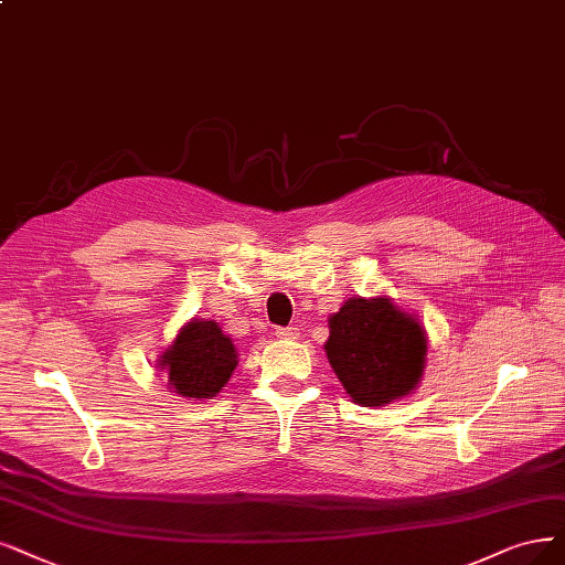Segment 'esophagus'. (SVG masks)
Here are the masks:
<instances>
[{"mask_svg": "<svg viewBox=\"0 0 565 565\" xmlns=\"http://www.w3.org/2000/svg\"><path fill=\"white\" fill-rule=\"evenodd\" d=\"M277 338L279 340H300V330L298 328H277Z\"/></svg>", "mask_w": 565, "mask_h": 565, "instance_id": "34e87169", "label": "esophagus"}]
</instances>
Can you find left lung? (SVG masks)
I'll return each mask as SVG.
<instances>
[{"instance_id": "1", "label": "left lung", "mask_w": 565, "mask_h": 565, "mask_svg": "<svg viewBox=\"0 0 565 565\" xmlns=\"http://www.w3.org/2000/svg\"><path fill=\"white\" fill-rule=\"evenodd\" d=\"M328 363L356 405L384 407L409 398L422 384L428 356L426 328L393 298H349L328 319Z\"/></svg>"}]
</instances>
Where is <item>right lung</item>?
<instances>
[{"instance_id":"obj_1","label":"right lung","mask_w":565,"mask_h":565,"mask_svg":"<svg viewBox=\"0 0 565 565\" xmlns=\"http://www.w3.org/2000/svg\"><path fill=\"white\" fill-rule=\"evenodd\" d=\"M239 353L233 338L212 319H191L177 332L156 367L167 386L185 401H212L233 377Z\"/></svg>"}]
</instances>
